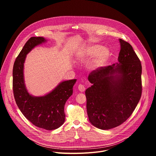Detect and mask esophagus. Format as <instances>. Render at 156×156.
Instances as JSON below:
<instances>
[{
	"instance_id": "34e87169",
	"label": "esophagus",
	"mask_w": 156,
	"mask_h": 156,
	"mask_svg": "<svg viewBox=\"0 0 156 156\" xmlns=\"http://www.w3.org/2000/svg\"><path fill=\"white\" fill-rule=\"evenodd\" d=\"M78 88L79 91H81V92H83V91H85V90H86V88H85L84 85L81 84H80L78 85Z\"/></svg>"
}]
</instances>
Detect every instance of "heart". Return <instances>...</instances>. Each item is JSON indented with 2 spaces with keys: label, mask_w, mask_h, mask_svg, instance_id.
Masks as SVG:
<instances>
[{
  "label": "heart",
  "mask_w": 156,
  "mask_h": 156,
  "mask_svg": "<svg viewBox=\"0 0 156 156\" xmlns=\"http://www.w3.org/2000/svg\"><path fill=\"white\" fill-rule=\"evenodd\" d=\"M78 55L81 57H91L96 55L91 64L92 67L95 68L103 65L109 58L110 54L107 48L94 44L80 51Z\"/></svg>",
  "instance_id": "1"
}]
</instances>
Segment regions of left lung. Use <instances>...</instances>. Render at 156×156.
Here are the masks:
<instances>
[{"mask_svg": "<svg viewBox=\"0 0 156 156\" xmlns=\"http://www.w3.org/2000/svg\"><path fill=\"white\" fill-rule=\"evenodd\" d=\"M118 63L93 71V85L85 91L91 123L109 129L125 122L138 105L142 93L141 62L130 44L119 39Z\"/></svg>", "mask_w": 156, "mask_h": 156, "instance_id": "left-lung-1", "label": "left lung"}]
</instances>
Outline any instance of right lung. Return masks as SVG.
<instances>
[{
	"mask_svg": "<svg viewBox=\"0 0 156 156\" xmlns=\"http://www.w3.org/2000/svg\"><path fill=\"white\" fill-rule=\"evenodd\" d=\"M46 41L43 37H31L26 42L13 65V91L19 109L30 122L39 128L53 130L65 122L64 106L73 94L76 80L63 81L43 96H33L28 92L23 74L26 56L36 46Z\"/></svg>",
	"mask_w": 156,
	"mask_h": 156,
	"instance_id": "add662e5",
	"label": "right lung"
}]
</instances>
